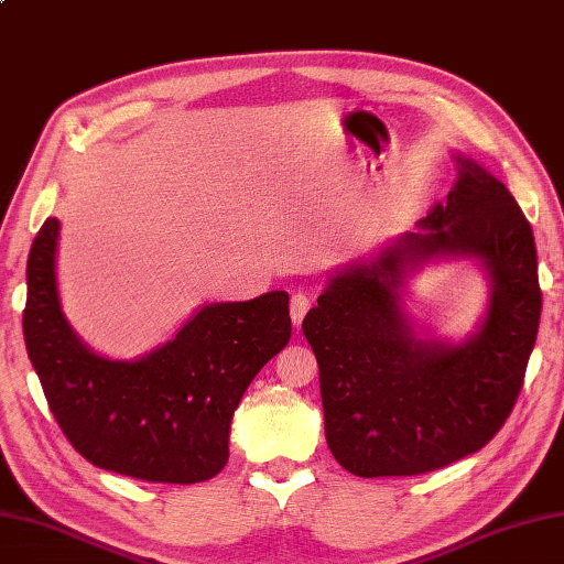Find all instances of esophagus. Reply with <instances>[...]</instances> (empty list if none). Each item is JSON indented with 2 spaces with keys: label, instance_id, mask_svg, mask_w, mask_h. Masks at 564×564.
<instances>
[{
  "label": "esophagus",
  "instance_id": "esophagus-1",
  "mask_svg": "<svg viewBox=\"0 0 564 564\" xmlns=\"http://www.w3.org/2000/svg\"><path fill=\"white\" fill-rule=\"evenodd\" d=\"M308 308H311V299L306 296V294H294L292 296V304H290V311H292V321H294V325L299 327L301 325V321H304V315L308 313Z\"/></svg>",
  "mask_w": 564,
  "mask_h": 564
}]
</instances>
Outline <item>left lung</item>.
Instances as JSON below:
<instances>
[{
	"mask_svg": "<svg viewBox=\"0 0 564 564\" xmlns=\"http://www.w3.org/2000/svg\"><path fill=\"white\" fill-rule=\"evenodd\" d=\"M457 164L447 203L423 217L429 231L337 274L304 318L327 445L354 476H416L474 455L524 386L543 306L533 231L502 182ZM435 252L478 254L494 278L489 318L462 348L414 338L395 308L403 265Z\"/></svg>",
	"mask_w": 564,
	"mask_h": 564,
	"instance_id": "obj_1",
	"label": "left lung"
}]
</instances>
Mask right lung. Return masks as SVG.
Masks as SVG:
<instances>
[{
  "label": "right lung",
  "mask_w": 564,
  "mask_h": 564,
  "mask_svg": "<svg viewBox=\"0 0 564 564\" xmlns=\"http://www.w3.org/2000/svg\"><path fill=\"white\" fill-rule=\"evenodd\" d=\"M59 223L29 256L23 337L66 441L100 469L150 484H200L225 469L246 388L292 337L290 294L213 304L141 361H109L64 321L54 278Z\"/></svg>",
  "instance_id": "right-lung-1"
}]
</instances>
